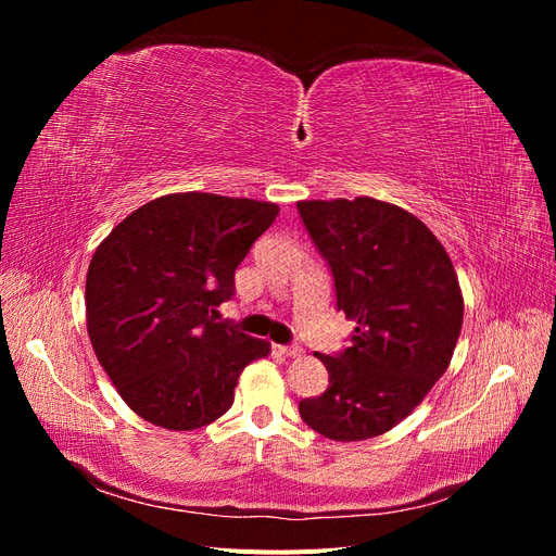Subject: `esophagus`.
<instances>
[{
	"instance_id": "34e87169",
	"label": "esophagus",
	"mask_w": 556,
	"mask_h": 556,
	"mask_svg": "<svg viewBox=\"0 0 556 556\" xmlns=\"http://www.w3.org/2000/svg\"><path fill=\"white\" fill-rule=\"evenodd\" d=\"M280 355H285V357H301V355H304V348H301V345H282L280 348Z\"/></svg>"
}]
</instances>
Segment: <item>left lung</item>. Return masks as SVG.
<instances>
[{
    "label": "left lung",
    "instance_id": "8db88e82",
    "mask_svg": "<svg viewBox=\"0 0 556 556\" xmlns=\"http://www.w3.org/2000/svg\"><path fill=\"white\" fill-rule=\"evenodd\" d=\"M313 243L333 274L336 306L355 323L323 396L299 415L331 441H366L408 417L450 366L464 296L450 255L431 229L371 197L299 201Z\"/></svg>",
    "mask_w": 556,
    "mask_h": 556
}]
</instances>
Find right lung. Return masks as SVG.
Masks as SVG:
<instances>
[{"label": "right lung", "mask_w": 556, "mask_h": 556, "mask_svg": "<svg viewBox=\"0 0 556 556\" xmlns=\"http://www.w3.org/2000/svg\"><path fill=\"white\" fill-rule=\"evenodd\" d=\"M278 206L208 192L148 201L94 250L86 280L90 343L117 394L146 422L190 431L233 403L243 368L271 352L215 323L233 271Z\"/></svg>", "instance_id": "right-lung-1"}]
</instances>
